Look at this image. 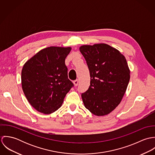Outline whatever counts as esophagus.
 I'll return each instance as SVG.
<instances>
[{
    "mask_svg": "<svg viewBox=\"0 0 155 155\" xmlns=\"http://www.w3.org/2000/svg\"><path fill=\"white\" fill-rule=\"evenodd\" d=\"M73 84H74V86H78V84H79V81L77 79V80H76V81H73Z\"/></svg>",
    "mask_w": 155,
    "mask_h": 155,
    "instance_id": "1",
    "label": "esophagus"
}]
</instances>
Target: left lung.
I'll use <instances>...</instances> for the list:
<instances>
[{
    "instance_id": "obj_1",
    "label": "left lung",
    "mask_w": 155,
    "mask_h": 155,
    "mask_svg": "<svg viewBox=\"0 0 155 155\" xmlns=\"http://www.w3.org/2000/svg\"><path fill=\"white\" fill-rule=\"evenodd\" d=\"M88 67V89L82 94L85 107L97 116L109 114L120 104L126 92L130 70L125 56L106 44L80 46Z\"/></svg>"
}]
</instances>
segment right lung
<instances>
[{
    "label": "right lung",
    "instance_id": "add662e5",
    "mask_svg": "<svg viewBox=\"0 0 155 155\" xmlns=\"http://www.w3.org/2000/svg\"><path fill=\"white\" fill-rule=\"evenodd\" d=\"M71 47L50 46L27 60L21 71V86L30 105L49 114L57 110L73 87L68 79L65 60Z\"/></svg>",
    "mask_w": 155,
    "mask_h": 155
}]
</instances>
